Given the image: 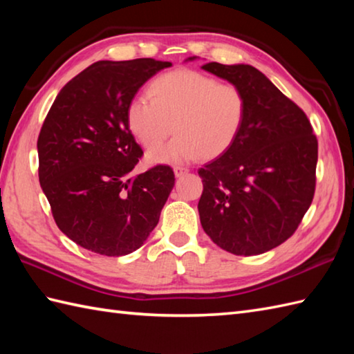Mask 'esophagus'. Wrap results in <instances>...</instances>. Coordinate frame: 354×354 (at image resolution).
<instances>
[{"label": "esophagus", "mask_w": 354, "mask_h": 354, "mask_svg": "<svg viewBox=\"0 0 354 354\" xmlns=\"http://www.w3.org/2000/svg\"><path fill=\"white\" fill-rule=\"evenodd\" d=\"M173 171H175L176 178H181L183 175H185V173H189V169L183 167V165H175V167H173Z\"/></svg>", "instance_id": "34e87169"}]
</instances>
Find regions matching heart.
<instances>
[{"instance_id":"heart-1","label":"heart","mask_w":354,"mask_h":354,"mask_svg":"<svg viewBox=\"0 0 354 354\" xmlns=\"http://www.w3.org/2000/svg\"><path fill=\"white\" fill-rule=\"evenodd\" d=\"M246 112V94L240 86L198 71L175 70L150 82L147 100H132L126 117L140 145L153 149L147 161L160 164L221 156L239 137ZM171 130L177 137L158 148Z\"/></svg>"}]
</instances>
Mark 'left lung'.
Returning a JSON list of instances; mask_svg holds the SVG:
<instances>
[{"label": "left lung", "mask_w": 354, "mask_h": 354, "mask_svg": "<svg viewBox=\"0 0 354 354\" xmlns=\"http://www.w3.org/2000/svg\"><path fill=\"white\" fill-rule=\"evenodd\" d=\"M202 68L243 89L245 124L227 152L198 170L202 228L222 250L257 255L286 242L309 209L318 140L304 111L251 65Z\"/></svg>", "instance_id": "obj_1"}]
</instances>
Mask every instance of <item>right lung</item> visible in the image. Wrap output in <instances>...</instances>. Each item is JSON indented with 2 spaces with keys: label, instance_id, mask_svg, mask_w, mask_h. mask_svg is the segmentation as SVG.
Here are the masks:
<instances>
[{
  "label": "right lung",
  "instance_id": "1",
  "mask_svg": "<svg viewBox=\"0 0 354 354\" xmlns=\"http://www.w3.org/2000/svg\"><path fill=\"white\" fill-rule=\"evenodd\" d=\"M170 62L100 61L57 94L37 137L39 183L56 225L85 250L118 257L145 243L175 185L170 165L129 176L142 150L127 127L141 85Z\"/></svg>",
  "mask_w": 354,
  "mask_h": 354
}]
</instances>
